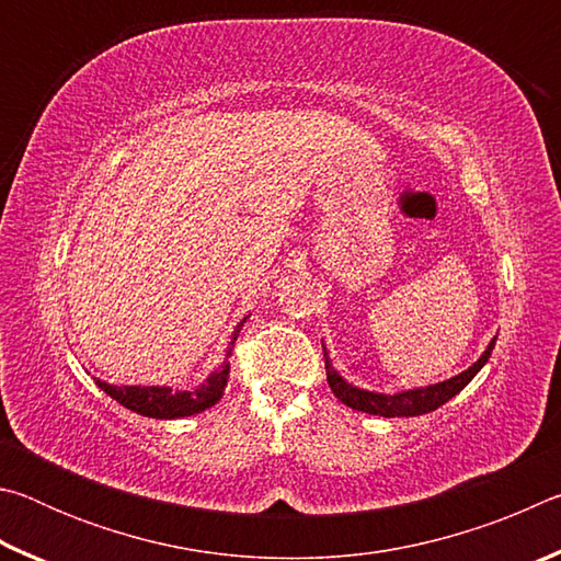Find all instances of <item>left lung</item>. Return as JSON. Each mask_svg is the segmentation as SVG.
I'll use <instances>...</instances> for the list:
<instances>
[{"mask_svg":"<svg viewBox=\"0 0 561 561\" xmlns=\"http://www.w3.org/2000/svg\"><path fill=\"white\" fill-rule=\"evenodd\" d=\"M495 341L492 339L485 354H482L474 364L468 368V371H462L458 376L448 378V381L443 383H433V386H425V388H413V391H401V393H374V391H364V388H356L346 383V378H341V374H336V368L331 366V360L327 356V381L331 386V391L339 398L341 403L354 408V411L360 413H371V415H383V417H411V415H423V413H431L435 408H440L443 403H448L453 396H458L465 386H468L482 366L488 364V358L492 354V348H495Z\"/></svg>","mask_w":561,"mask_h":561,"instance_id":"8db88e82","label":"left lung"}]
</instances>
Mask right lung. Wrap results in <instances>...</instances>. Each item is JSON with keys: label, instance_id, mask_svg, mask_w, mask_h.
Returning <instances> with one entry per match:
<instances>
[{"label": "right lung", "instance_id": "obj_1", "mask_svg": "<svg viewBox=\"0 0 561 561\" xmlns=\"http://www.w3.org/2000/svg\"><path fill=\"white\" fill-rule=\"evenodd\" d=\"M247 317L237 324L232 334V346L240 334L242 324ZM232 346L227 351V358L232 356ZM222 360V366L217 368L215 374L205 378L193 391H173L170 386H113L106 381H96L103 393H108L113 401L126 405L128 411L146 415V417H158V421H170V417H185L195 415L220 401L227 386V378H230V360Z\"/></svg>", "mask_w": 561, "mask_h": 561}]
</instances>
